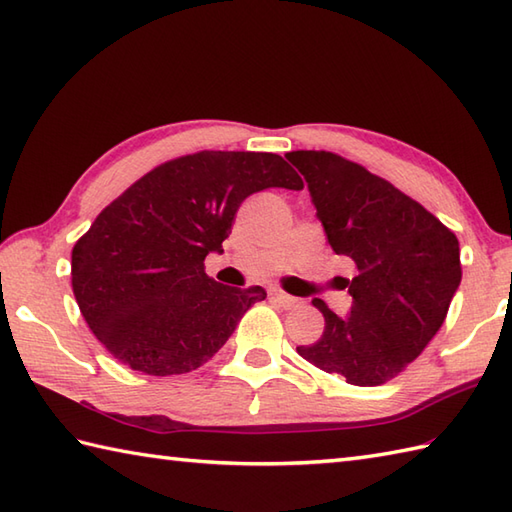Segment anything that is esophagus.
Listing matches in <instances>:
<instances>
[{
    "instance_id": "obj_1",
    "label": "esophagus",
    "mask_w": 512,
    "mask_h": 512,
    "mask_svg": "<svg viewBox=\"0 0 512 512\" xmlns=\"http://www.w3.org/2000/svg\"><path fill=\"white\" fill-rule=\"evenodd\" d=\"M273 299L279 303L281 308H286V310H290V308H297V306H301V299H297V297H292V295H286V292H281V290H275L273 292Z\"/></svg>"
}]
</instances>
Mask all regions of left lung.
Here are the masks:
<instances>
[{
    "label": "left lung",
    "instance_id": "8db88e82",
    "mask_svg": "<svg viewBox=\"0 0 512 512\" xmlns=\"http://www.w3.org/2000/svg\"><path fill=\"white\" fill-rule=\"evenodd\" d=\"M308 182L317 217L336 255L350 257L352 310L325 317L321 339L297 352L350 385L374 387L398 376L436 336L462 281L460 244L436 215L332 151H290Z\"/></svg>",
    "mask_w": 512,
    "mask_h": 512
}]
</instances>
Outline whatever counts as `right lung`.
<instances>
[{"instance_id": "1", "label": "right lung", "mask_w": 512, "mask_h": 512, "mask_svg": "<svg viewBox=\"0 0 512 512\" xmlns=\"http://www.w3.org/2000/svg\"><path fill=\"white\" fill-rule=\"evenodd\" d=\"M303 189L266 151H198L169 160L105 206L72 248V290L105 350L149 376L187 374L220 350L262 286H222L204 257L222 253L248 195Z\"/></svg>"}]
</instances>
